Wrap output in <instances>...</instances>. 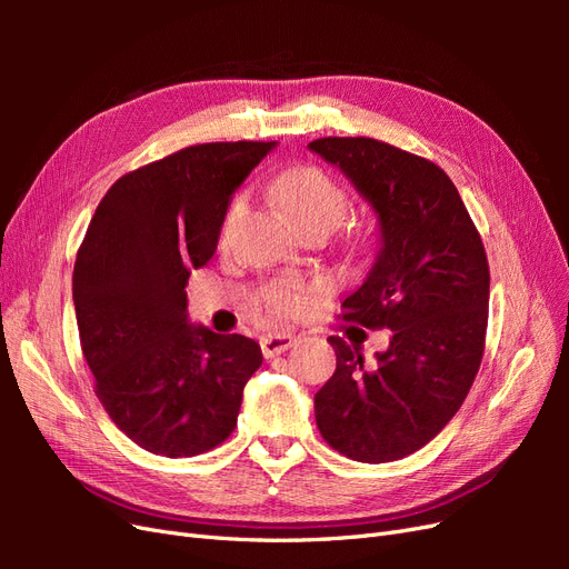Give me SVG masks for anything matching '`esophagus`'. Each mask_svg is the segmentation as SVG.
<instances>
[{"label": "esophagus", "mask_w": 569, "mask_h": 569, "mask_svg": "<svg viewBox=\"0 0 569 569\" xmlns=\"http://www.w3.org/2000/svg\"><path fill=\"white\" fill-rule=\"evenodd\" d=\"M295 343H297L295 335H266L261 339V349H263V356L270 358V356L284 353L287 349L295 347Z\"/></svg>", "instance_id": "34e87169"}]
</instances>
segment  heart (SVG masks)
<instances>
[{
  "mask_svg": "<svg viewBox=\"0 0 569 569\" xmlns=\"http://www.w3.org/2000/svg\"><path fill=\"white\" fill-rule=\"evenodd\" d=\"M272 194L297 228L303 226V222L316 220L332 222L337 228L343 216H347V194H343V189L325 170L313 166L287 170V173L274 180ZM242 213L244 199H237L230 206L226 222H222V237L228 239L232 234ZM266 301L272 313L291 316L301 311V306L306 303V291L299 284H278L268 291Z\"/></svg>",
  "mask_w": 569,
  "mask_h": 569,
  "instance_id": "1",
  "label": "heart"
}]
</instances>
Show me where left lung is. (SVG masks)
I'll list each match as a JSON object with an SVG mask.
<instances>
[{
    "mask_svg": "<svg viewBox=\"0 0 569 569\" xmlns=\"http://www.w3.org/2000/svg\"><path fill=\"white\" fill-rule=\"evenodd\" d=\"M308 149L349 178L380 232L375 263L341 316L391 330L375 368L358 343L327 339L337 370L316 393V422L351 460H399L449 425L475 382L489 320L485 244L432 161L370 137H322Z\"/></svg>",
    "mask_w": 569,
    "mask_h": 569,
    "instance_id": "1",
    "label": "left lung"
}]
</instances>
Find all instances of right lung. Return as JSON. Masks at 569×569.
<instances>
[{"label": "right lung", "instance_id": "right-lung-1", "mask_svg": "<svg viewBox=\"0 0 569 569\" xmlns=\"http://www.w3.org/2000/svg\"><path fill=\"white\" fill-rule=\"evenodd\" d=\"M274 142L187 147L123 176L99 201L73 268L82 356L97 399L149 453L189 458L237 425L263 353L189 322V272L216 253L234 189Z\"/></svg>", "mask_w": 569, "mask_h": 569}]
</instances>
